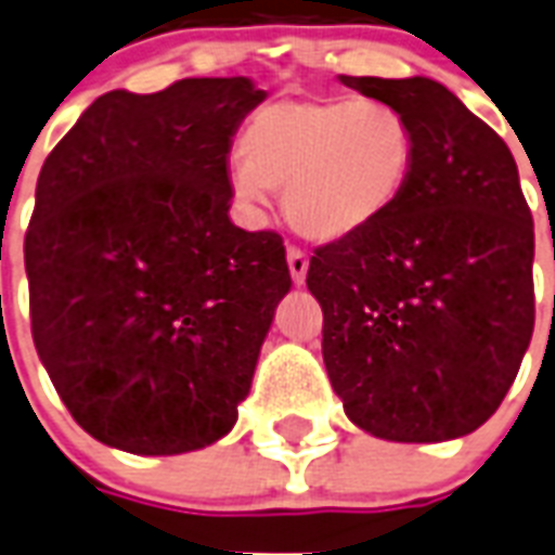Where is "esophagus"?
Masks as SVG:
<instances>
[{"label": "esophagus", "mask_w": 555, "mask_h": 555, "mask_svg": "<svg viewBox=\"0 0 555 555\" xmlns=\"http://www.w3.org/2000/svg\"><path fill=\"white\" fill-rule=\"evenodd\" d=\"M287 268H291V276L296 285H305V276H308V256L301 254L299 247H287Z\"/></svg>", "instance_id": "34e87169"}]
</instances>
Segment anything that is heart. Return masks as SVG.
Instances as JSON below:
<instances>
[{
    "mask_svg": "<svg viewBox=\"0 0 555 555\" xmlns=\"http://www.w3.org/2000/svg\"><path fill=\"white\" fill-rule=\"evenodd\" d=\"M238 156V199L262 205L268 188H285V216L301 236L341 242L399 205L416 168V130L387 102L287 96L247 119Z\"/></svg>",
    "mask_w": 555,
    "mask_h": 555,
    "instance_id": "obj_1",
    "label": "heart"
}]
</instances>
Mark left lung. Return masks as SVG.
Masks as SVG:
<instances>
[{
	"label": "left lung",
	"instance_id": "1",
	"mask_svg": "<svg viewBox=\"0 0 555 555\" xmlns=\"http://www.w3.org/2000/svg\"><path fill=\"white\" fill-rule=\"evenodd\" d=\"M404 111L416 168L390 214L313 250L322 356L353 425L448 441L488 422L533 336V216L511 147L444 85L341 76Z\"/></svg>",
	"mask_w": 555,
	"mask_h": 555
}]
</instances>
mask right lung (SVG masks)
<instances>
[{
    "instance_id": "1",
    "label": "right lung",
    "mask_w": 555,
    "mask_h": 555,
    "mask_svg": "<svg viewBox=\"0 0 555 555\" xmlns=\"http://www.w3.org/2000/svg\"><path fill=\"white\" fill-rule=\"evenodd\" d=\"M250 79L111 90L48 153L25 233L36 353L76 425L176 456L222 439L291 291L276 231L231 222Z\"/></svg>"
}]
</instances>
